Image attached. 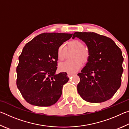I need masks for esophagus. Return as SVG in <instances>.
Returning <instances> with one entry per match:
<instances>
[{
	"mask_svg": "<svg viewBox=\"0 0 129 129\" xmlns=\"http://www.w3.org/2000/svg\"><path fill=\"white\" fill-rule=\"evenodd\" d=\"M74 75L73 73H68V76L69 77H71L72 76H73Z\"/></svg>",
	"mask_w": 129,
	"mask_h": 129,
	"instance_id": "esophagus-1",
	"label": "esophagus"
}]
</instances>
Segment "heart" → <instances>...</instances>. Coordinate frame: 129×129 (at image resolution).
Returning <instances> with one entry per match:
<instances>
[{
	"label": "heart",
	"mask_w": 129,
	"mask_h": 129,
	"mask_svg": "<svg viewBox=\"0 0 129 129\" xmlns=\"http://www.w3.org/2000/svg\"><path fill=\"white\" fill-rule=\"evenodd\" d=\"M70 50L75 51L72 56L73 60H67L60 64L59 69L61 71L68 73H74L78 71L81 66L82 62H86L89 57L88 50L84 47L81 41L73 40L68 43ZM66 56V48L63 45H60L57 49V56L60 60H64Z\"/></svg>",
	"instance_id": "1"
}]
</instances>
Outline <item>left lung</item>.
Wrapping results in <instances>:
<instances>
[{"label":"left lung","mask_w":129,"mask_h":129,"mask_svg":"<svg viewBox=\"0 0 129 129\" xmlns=\"http://www.w3.org/2000/svg\"><path fill=\"white\" fill-rule=\"evenodd\" d=\"M84 41L88 48L85 66L78 74L77 91L82 99L91 103L110 99L121 85L123 57L112 39L94 32H76L72 37Z\"/></svg>","instance_id":"8db88e82"}]
</instances>
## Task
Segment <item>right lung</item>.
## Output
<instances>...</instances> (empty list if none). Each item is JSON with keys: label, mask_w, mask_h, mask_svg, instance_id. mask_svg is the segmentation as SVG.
Here are the masks:
<instances>
[{"label": "right lung", "mask_w": 129, "mask_h": 129, "mask_svg": "<svg viewBox=\"0 0 129 129\" xmlns=\"http://www.w3.org/2000/svg\"><path fill=\"white\" fill-rule=\"evenodd\" d=\"M73 34L44 33L26 44L16 68V85L28 103L49 106L62 94V86L68 81L66 72L56 74L57 49Z\"/></svg>", "instance_id": "obj_1"}]
</instances>
